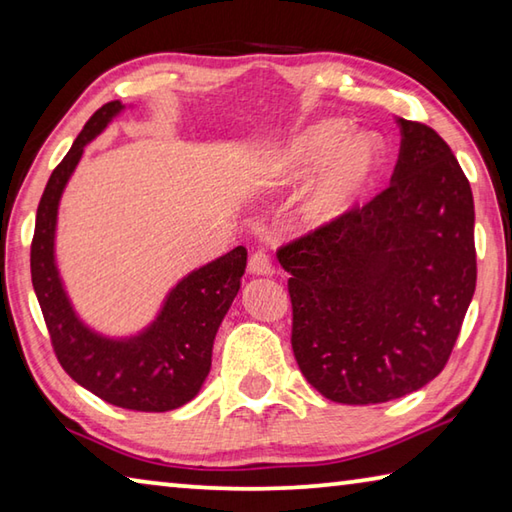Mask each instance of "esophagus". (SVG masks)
I'll return each mask as SVG.
<instances>
[{
  "instance_id": "34e87169",
  "label": "esophagus",
  "mask_w": 512,
  "mask_h": 512,
  "mask_svg": "<svg viewBox=\"0 0 512 512\" xmlns=\"http://www.w3.org/2000/svg\"><path fill=\"white\" fill-rule=\"evenodd\" d=\"M248 271L255 273V275H273V264H271V257L264 248H257L250 253L248 257Z\"/></svg>"
}]
</instances>
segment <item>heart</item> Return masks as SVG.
I'll use <instances>...</instances> for the list:
<instances>
[{"instance_id":"heart-1","label":"heart","mask_w":512,"mask_h":512,"mask_svg":"<svg viewBox=\"0 0 512 512\" xmlns=\"http://www.w3.org/2000/svg\"><path fill=\"white\" fill-rule=\"evenodd\" d=\"M341 121H320L291 142L280 176L298 180L325 164L305 203L314 223H327L350 210L366 192L379 164V146L370 137H345Z\"/></svg>"}]
</instances>
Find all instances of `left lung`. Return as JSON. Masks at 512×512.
I'll list each match as a JSON object with an SVG mask.
<instances>
[{"label": "left lung", "mask_w": 512, "mask_h": 512, "mask_svg": "<svg viewBox=\"0 0 512 512\" xmlns=\"http://www.w3.org/2000/svg\"><path fill=\"white\" fill-rule=\"evenodd\" d=\"M397 124L391 185L277 248L293 354L341 404L397 400L438 377L476 287L470 180L433 128Z\"/></svg>", "instance_id": "8db88e82"}]
</instances>
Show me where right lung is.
<instances>
[{
    "label": "right lung",
    "instance_id": "add662e5",
    "mask_svg": "<svg viewBox=\"0 0 512 512\" xmlns=\"http://www.w3.org/2000/svg\"><path fill=\"white\" fill-rule=\"evenodd\" d=\"M121 108L119 101L103 103L49 176L31 241V280L51 348L67 375L112 406L162 413L187 404L201 391L212 366L216 329L241 287L248 253L244 246H237L189 273L169 293L158 320L131 341L101 339L76 318L54 264L58 201L81 160L83 146L97 137Z\"/></svg>",
    "mask_w": 512,
    "mask_h": 512
}]
</instances>
